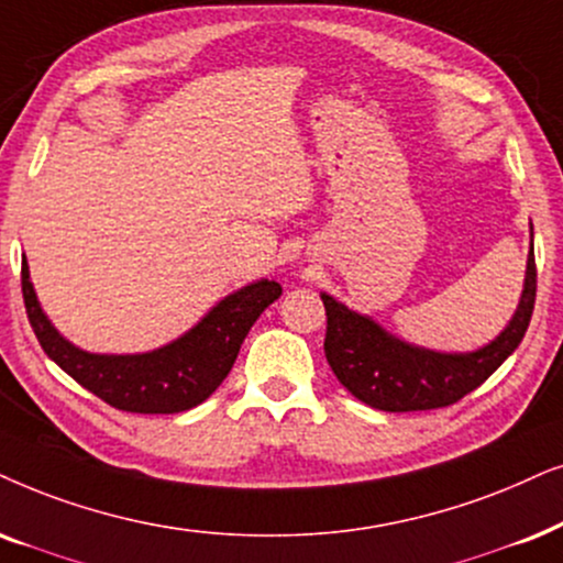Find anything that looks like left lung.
Instances as JSON below:
<instances>
[{
  "instance_id": "8db88e82",
  "label": "left lung",
  "mask_w": 563,
  "mask_h": 563,
  "mask_svg": "<svg viewBox=\"0 0 563 563\" xmlns=\"http://www.w3.org/2000/svg\"><path fill=\"white\" fill-rule=\"evenodd\" d=\"M536 276L530 235L525 284L515 316L505 331L476 352H434L408 344L396 333L385 331L377 320L346 308L328 291H320L328 316L325 360L354 398L379 411L400 413L452 406L486 383L520 346L536 305Z\"/></svg>"
}]
</instances>
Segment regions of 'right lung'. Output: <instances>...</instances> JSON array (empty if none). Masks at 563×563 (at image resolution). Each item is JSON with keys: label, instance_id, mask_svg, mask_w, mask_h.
I'll return each mask as SVG.
<instances>
[{"label": "right lung", "instance_id": "right-lung-1", "mask_svg": "<svg viewBox=\"0 0 563 563\" xmlns=\"http://www.w3.org/2000/svg\"><path fill=\"white\" fill-rule=\"evenodd\" d=\"M279 297V282H251L219 299L170 344L142 354H95L56 331L41 308L23 258L25 310L43 352L82 388L131 413H180L203 404L230 375L251 325Z\"/></svg>", "mask_w": 563, "mask_h": 563}]
</instances>
